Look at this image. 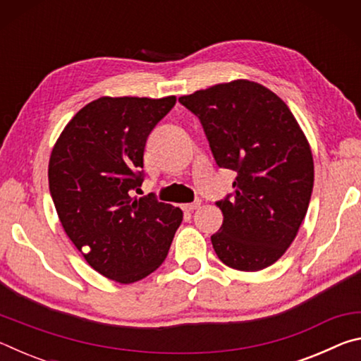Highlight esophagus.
Returning a JSON list of instances; mask_svg holds the SVG:
<instances>
[{"instance_id": "34e87169", "label": "esophagus", "mask_w": 361, "mask_h": 361, "mask_svg": "<svg viewBox=\"0 0 361 361\" xmlns=\"http://www.w3.org/2000/svg\"><path fill=\"white\" fill-rule=\"evenodd\" d=\"M199 207H200V200H195V202H191V204H183L181 209L185 212H194L197 210Z\"/></svg>"}]
</instances>
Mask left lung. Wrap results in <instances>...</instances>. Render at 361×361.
I'll use <instances>...</instances> for the list:
<instances>
[{
  "label": "left lung",
  "mask_w": 361,
  "mask_h": 361,
  "mask_svg": "<svg viewBox=\"0 0 361 361\" xmlns=\"http://www.w3.org/2000/svg\"><path fill=\"white\" fill-rule=\"evenodd\" d=\"M178 102L200 119L218 166L237 172L234 195L216 202L218 258L247 272L274 264L295 240L314 188L312 151L296 118L279 95L248 79Z\"/></svg>",
  "instance_id": "1"
}]
</instances>
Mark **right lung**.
Masks as SVG:
<instances>
[{"label": "right lung", "mask_w": 361, "mask_h": 361, "mask_svg": "<svg viewBox=\"0 0 361 361\" xmlns=\"http://www.w3.org/2000/svg\"><path fill=\"white\" fill-rule=\"evenodd\" d=\"M176 97H100L73 116L49 159V189L60 223L84 259L118 283L162 264L183 212L151 195L143 181L146 138Z\"/></svg>", "instance_id": "add662e5"}]
</instances>
